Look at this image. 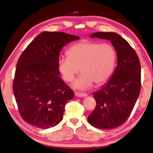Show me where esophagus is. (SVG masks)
Segmentation results:
<instances>
[{
	"label": "esophagus",
	"mask_w": 153,
	"mask_h": 153,
	"mask_svg": "<svg viewBox=\"0 0 153 153\" xmlns=\"http://www.w3.org/2000/svg\"><path fill=\"white\" fill-rule=\"evenodd\" d=\"M75 96L78 97H87V94L82 93V92H75Z\"/></svg>",
	"instance_id": "34e87169"
}]
</instances>
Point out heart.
<instances>
[{"label": "heart", "mask_w": 153, "mask_h": 153, "mask_svg": "<svg viewBox=\"0 0 153 153\" xmlns=\"http://www.w3.org/2000/svg\"><path fill=\"white\" fill-rule=\"evenodd\" d=\"M67 56L58 60V69L62 78L70 82L79 73L82 74L74 82V87L88 88L94 82L100 85L106 82L114 72L116 52L108 43L82 40L71 45L67 51Z\"/></svg>", "instance_id": "b5f03b06"}]
</instances>
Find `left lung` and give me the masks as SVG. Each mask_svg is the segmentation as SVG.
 Listing matches in <instances>:
<instances>
[{
	"label": "left lung",
	"mask_w": 153,
	"mask_h": 153,
	"mask_svg": "<svg viewBox=\"0 0 153 153\" xmlns=\"http://www.w3.org/2000/svg\"><path fill=\"white\" fill-rule=\"evenodd\" d=\"M91 37L111 41L117 52L118 65L108 83L94 94L97 105L88 121L97 128H116L128 118L140 94V60L134 49L118 34L99 32Z\"/></svg>",
	"instance_id": "obj_1"
}]
</instances>
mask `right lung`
Instances as JSON below:
<instances>
[{"label":"right lung","instance_id":"1","mask_svg":"<svg viewBox=\"0 0 153 153\" xmlns=\"http://www.w3.org/2000/svg\"><path fill=\"white\" fill-rule=\"evenodd\" d=\"M79 37L60 32H43L19 57L13 90L20 116L30 125L47 129L63 118L74 91L59 76L62 47Z\"/></svg>","mask_w":153,"mask_h":153}]
</instances>
